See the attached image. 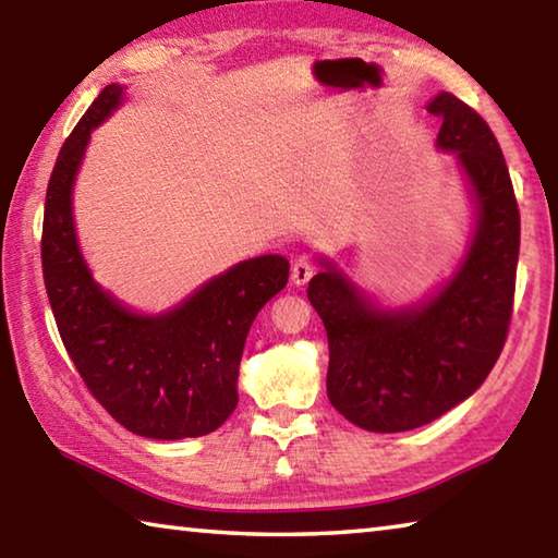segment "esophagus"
I'll list each match as a JSON object with an SVG mask.
<instances>
[{
  "label": "esophagus",
  "instance_id": "1",
  "mask_svg": "<svg viewBox=\"0 0 558 558\" xmlns=\"http://www.w3.org/2000/svg\"><path fill=\"white\" fill-rule=\"evenodd\" d=\"M315 276V266L313 260L307 258H298L295 263H292L290 268V280L295 282V286H305V282H310V278Z\"/></svg>",
  "mask_w": 558,
  "mask_h": 558
}]
</instances>
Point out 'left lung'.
Wrapping results in <instances>:
<instances>
[{
	"label": "left lung",
	"mask_w": 558,
	"mask_h": 558,
	"mask_svg": "<svg viewBox=\"0 0 558 558\" xmlns=\"http://www.w3.org/2000/svg\"><path fill=\"white\" fill-rule=\"evenodd\" d=\"M438 147L458 153L477 202V233L438 298L381 313L342 272L325 266L307 298L329 342L327 396L354 426L401 433L440 418L487 379L512 323L519 206L502 149L480 112L440 93Z\"/></svg>",
	"instance_id": "left-lung-1"
}]
</instances>
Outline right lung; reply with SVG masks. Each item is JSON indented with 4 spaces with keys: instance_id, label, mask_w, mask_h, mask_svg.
Segmentation results:
<instances>
[{
    "instance_id": "1",
    "label": "right lung",
    "mask_w": 558,
    "mask_h": 558,
    "mask_svg": "<svg viewBox=\"0 0 558 558\" xmlns=\"http://www.w3.org/2000/svg\"><path fill=\"white\" fill-rule=\"evenodd\" d=\"M108 86L65 137L46 189L41 266L65 352L102 409L143 438H199L239 403L235 379L258 310L288 286L282 256L243 260L159 317L135 315L93 282L75 241L71 189L90 130L118 108Z\"/></svg>"
}]
</instances>
